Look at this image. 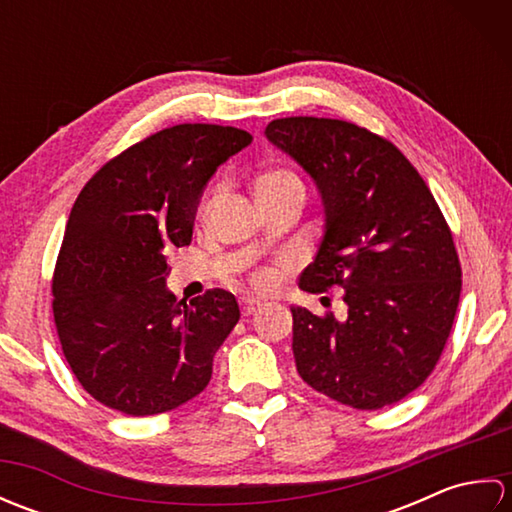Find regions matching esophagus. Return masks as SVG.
<instances>
[{"label": "esophagus", "mask_w": 512, "mask_h": 512, "mask_svg": "<svg viewBox=\"0 0 512 512\" xmlns=\"http://www.w3.org/2000/svg\"><path fill=\"white\" fill-rule=\"evenodd\" d=\"M262 306H264V303H259V301H255V299H244V303H242V314H244V317H250V314H255Z\"/></svg>", "instance_id": "1"}]
</instances>
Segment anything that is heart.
I'll return each instance as SVG.
<instances>
[{
	"label": "heart",
	"instance_id": "b5f03b06",
	"mask_svg": "<svg viewBox=\"0 0 512 512\" xmlns=\"http://www.w3.org/2000/svg\"><path fill=\"white\" fill-rule=\"evenodd\" d=\"M257 184H266V187H279V184H301V182H299V178L295 176V173L281 169V171L266 173V176L259 178ZM275 284H277V275L270 273V270H264V273H259L255 277V286L259 290H270Z\"/></svg>",
	"mask_w": 512,
	"mask_h": 512
}]
</instances>
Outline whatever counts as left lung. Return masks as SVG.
<instances>
[{"label": "left lung", "instance_id": "1", "mask_svg": "<svg viewBox=\"0 0 512 512\" xmlns=\"http://www.w3.org/2000/svg\"><path fill=\"white\" fill-rule=\"evenodd\" d=\"M266 138L314 180L323 239L299 286L343 288L347 317L292 306L299 376L354 409H383L433 372L453 328L462 268L453 235L420 173L365 127L290 116Z\"/></svg>", "mask_w": 512, "mask_h": 512}]
</instances>
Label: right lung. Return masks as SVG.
<instances>
[{
	"mask_svg": "<svg viewBox=\"0 0 512 512\" xmlns=\"http://www.w3.org/2000/svg\"><path fill=\"white\" fill-rule=\"evenodd\" d=\"M250 140L222 125L162 129L103 165L76 198L52 312L65 361L105 407L156 416L209 385L239 306L222 288L178 301L169 255L191 244L206 182Z\"/></svg>",
	"mask_w": 512,
	"mask_h": 512,
	"instance_id": "right-lung-1",
	"label": "right lung"
}]
</instances>
